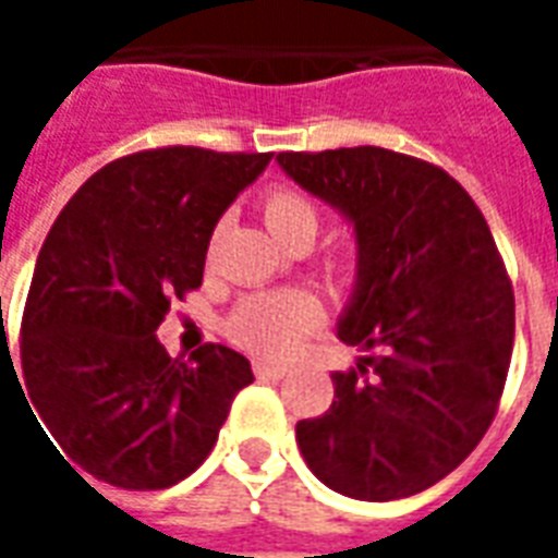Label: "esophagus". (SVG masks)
<instances>
[{
  "instance_id": "obj_1",
  "label": "esophagus",
  "mask_w": 558,
  "mask_h": 558,
  "mask_svg": "<svg viewBox=\"0 0 558 558\" xmlns=\"http://www.w3.org/2000/svg\"><path fill=\"white\" fill-rule=\"evenodd\" d=\"M290 374V367L283 364H268V362H254V376L256 379H283Z\"/></svg>"
}]
</instances>
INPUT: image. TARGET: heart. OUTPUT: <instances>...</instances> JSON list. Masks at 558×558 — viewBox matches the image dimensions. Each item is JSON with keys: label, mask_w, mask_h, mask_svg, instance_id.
<instances>
[{"label": "heart", "mask_w": 558, "mask_h": 558, "mask_svg": "<svg viewBox=\"0 0 558 558\" xmlns=\"http://www.w3.org/2000/svg\"><path fill=\"white\" fill-rule=\"evenodd\" d=\"M259 215L266 220L268 232L287 251L311 247L323 223V215L311 196L295 187H271L259 199ZM355 271V259L350 254H338L328 259L331 278H350ZM319 304L314 295L302 290L254 292L235 304L227 319V335L242 350L263 355V359H287L299 350L302 338L316 326Z\"/></svg>", "instance_id": "b5f03b06"}]
</instances>
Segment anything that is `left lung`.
I'll list each match as a JSON object with an SVG mask.
<instances>
[{
    "instance_id": "obj_1",
    "label": "left lung",
    "mask_w": 558,
    "mask_h": 558,
    "mask_svg": "<svg viewBox=\"0 0 558 558\" xmlns=\"http://www.w3.org/2000/svg\"><path fill=\"white\" fill-rule=\"evenodd\" d=\"M278 163L355 223L359 287L326 415L295 424L331 490L388 502L427 490L481 442L514 350V290L490 227L430 160L379 146L280 151Z\"/></svg>"
}]
</instances>
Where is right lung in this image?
Instances as JSON below:
<instances>
[{"mask_svg":"<svg viewBox=\"0 0 558 558\" xmlns=\"http://www.w3.org/2000/svg\"><path fill=\"white\" fill-rule=\"evenodd\" d=\"M268 160L143 148L59 211L23 307L17 383L68 466L122 490H163L215 448L232 398L254 383L251 364L220 343L170 359L155 331L199 290L215 223Z\"/></svg>","mask_w":558,"mask_h":558,"instance_id":"obj_1","label":"right lung"}]
</instances>
